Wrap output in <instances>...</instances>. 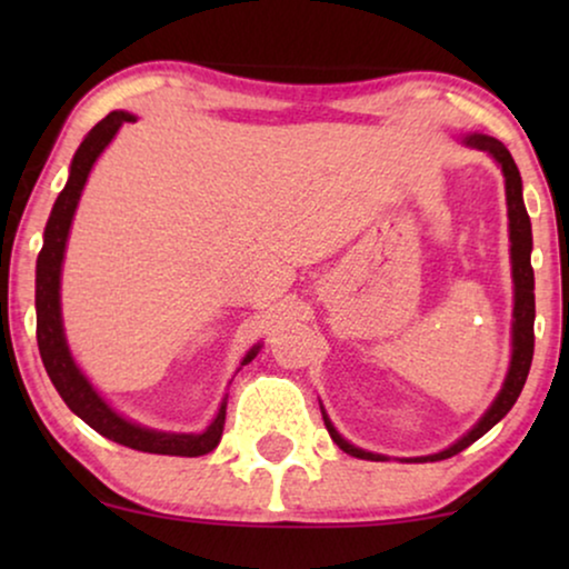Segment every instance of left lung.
Returning <instances> with one entry per match:
<instances>
[{
	"instance_id": "obj_1",
	"label": "left lung",
	"mask_w": 569,
	"mask_h": 569,
	"mask_svg": "<svg viewBox=\"0 0 569 569\" xmlns=\"http://www.w3.org/2000/svg\"><path fill=\"white\" fill-rule=\"evenodd\" d=\"M466 144L479 147V150H487L492 158L502 166L505 173V193H508V220H510V256H512V282H516V308H512V362H510V372L505 378V386L500 396H497L492 407L487 409V415L479 419L477 427L471 432H466L461 440L453 442L448 450L442 453L427 456V458H417L419 463L422 461H442V458H450L456 453H461L477 442L481 435L492 430V427L500 422V419L508 415L512 409V403L518 401L520 391H523L528 370H531V360H533V318H536V300H533V269H531V220H528L526 204H523V183H520V173L516 160L508 152V147L502 142H497L492 137H479L473 134L466 139ZM326 430H329L331 440L345 450V453L355 456V458H368V461H383V456L378 453H368V450L349 446V442L341 438V435L333 430V425L329 422V417H323Z\"/></svg>"
}]
</instances>
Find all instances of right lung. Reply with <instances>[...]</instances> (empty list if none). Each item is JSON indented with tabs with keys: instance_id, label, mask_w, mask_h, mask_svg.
Wrapping results in <instances>:
<instances>
[{
	"instance_id": "right-lung-1",
	"label": "right lung",
	"mask_w": 569,
	"mask_h": 569,
	"mask_svg": "<svg viewBox=\"0 0 569 569\" xmlns=\"http://www.w3.org/2000/svg\"><path fill=\"white\" fill-rule=\"evenodd\" d=\"M137 121L131 113L113 111L108 113L103 121H98L90 129V134L82 139V144L77 147L72 168H69V181L64 191L59 193L57 204L51 209L49 222L43 230V248L38 253V267H36V337L38 349H41L43 368L49 372L53 388H57L61 399L69 409L74 411L82 422H88L92 430L103 435V438L119 442V446L142 450V453H158V456H204L209 450L217 448V442L222 438L224 427V407L228 401H222L220 411H217L214 422L207 427L201 435H173V432H154L147 427H139L129 419L116 415L108 403L96 393V388L88 383V378L82 376L77 368L69 347L64 341V329H61V310H59V274H61V261H64V246L69 236V224H72L77 201H80L82 186L88 181L92 162L98 160V154L106 150V144L111 142L121 123ZM259 347H253L246 355V362H251Z\"/></svg>"
}]
</instances>
